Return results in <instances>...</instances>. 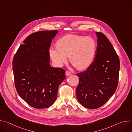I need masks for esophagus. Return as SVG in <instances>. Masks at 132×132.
<instances>
[{
	"mask_svg": "<svg viewBox=\"0 0 132 132\" xmlns=\"http://www.w3.org/2000/svg\"><path fill=\"white\" fill-rule=\"evenodd\" d=\"M65 74H66V76H69V75H71V72H69V71L66 70V73H65Z\"/></svg>",
	"mask_w": 132,
	"mask_h": 132,
	"instance_id": "esophagus-1",
	"label": "esophagus"
}]
</instances>
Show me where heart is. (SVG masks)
I'll list each match as a JSON object with an SVG mask.
<instances>
[{
	"mask_svg": "<svg viewBox=\"0 0 132 132\" xmlns=\"http://www.w3.org/2000/svg\"><path fill=\"white\" fill-rule=\"evenodd\" d=\"M57 47L50 48V57L55 65L62 66L69 56L71 63L78 69L88 68L96 55L97 44L92 37L68 35L59 39Z\"/></svg>",
	"mask_w": 132,
	"mask_h": 132,
	"instance_id": "1",
	"label": "heart"
}]
</instances>
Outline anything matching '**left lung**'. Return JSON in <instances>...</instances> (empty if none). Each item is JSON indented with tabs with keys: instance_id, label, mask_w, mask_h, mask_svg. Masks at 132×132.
I'll return each instance as SVG.
<instances>
[{
	"instance_id": "left-lung-1",
	"label": "left lung",
	"mask_w": 132,
	"mask_h": 132,
	"mask_svg": "<svg viewBox=\"0 0 132 132\" xmlns=\"http://www.w3.org/2000/svg\"><path fill=\"white\" fill-rule=\"evenodd\" d=\"M97 47L92 63L77 74L79 85L77 98L84 107L98 109L113 95L118 87L120 60L114 47L104 34L96 32Z\"/></svg>"
}]
</instances>
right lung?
Segmentation results:
<instances>
[{"label":"right lung","instance_id":"obj_1","mask_svg":"<svg viewBox=\"0 0 132 132\" xmlns=\"http://www.w3.org/2000/svg\"><path fill=\"white\" fill-rule=\"evenodd\" d=\"M57 30L41 31L30 34L19 47L13 61L16 90L30 106L44 109L57 97L65 70L50 65L49 49Z\"/></svg>","mask_w":132,"mask_h":132}]
</instances>
